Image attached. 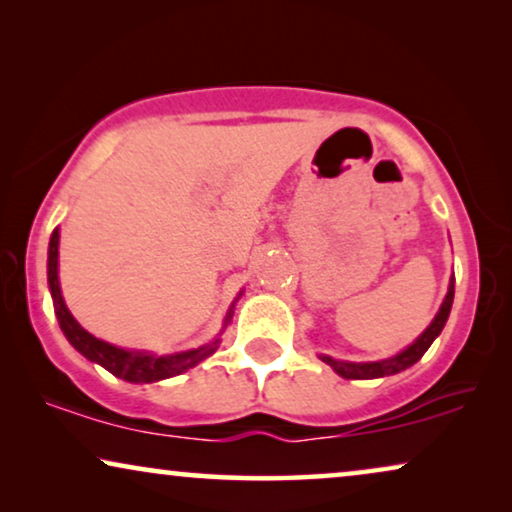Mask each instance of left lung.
Masks as SVG:
<instances>
[{
  "label": "left lung",
  "mask_w": 512,
  "mask_h": 512,
  "mask_svg": "<svg viewBox=\"0 0 512 512\" xmlns=\"http://www.w3.org/2000/svg\"><path fill=\"white\" fill-rule=\"evenodd\" d=\"M452 300H454V279L450 282L447 296L443 300V305H440L436 319L431 321V326L426 328V331L419 335V338L412 342L408 349H403L401 354L391 356V359L373 361V363H347V361H335V359H331V356H321V361L328 363V366H331L340 377H345V380H375V377L401 373V370L410 368L412 363H417L419 359H422L426 349L431 347V342L438 338L440 331H443L445 321H447V317H450Z\"/></svg>",
  "instance_id": "obj_1"
}]
</instances>
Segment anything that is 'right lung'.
<instances>
[{"mask_svg":"<svg viewBox=\"0 0 512 512\" xmlns=\"http://www.w3.org/2000/svg\"><path fill=\"white\" fill-rule=\"evenodd\" d=\"M58 244H60V233L58 230H53L51 244H48V286H51L53 307H55V314H58L62 333L67 335V340L72 342V347L79 349L86 359L100 363V366L107 368L111 375L121 377L125 382H158V380H165V377L186 373L188 368L198 366L202 359H207L209 354L216 352V347H219L221 342L219 338H216L212 345L191 349V352L167 354V356L128 352V349L114 347L109 345V342L93 338V335L83 331V328L76 324L72 312L67 310L65 300H62L60 282H58ZM228 319H230V312H228Z\"/></svg>","mask_w":512,"mask_h":512,"instance_id":"1","label":"right lung"}]
</instances>
